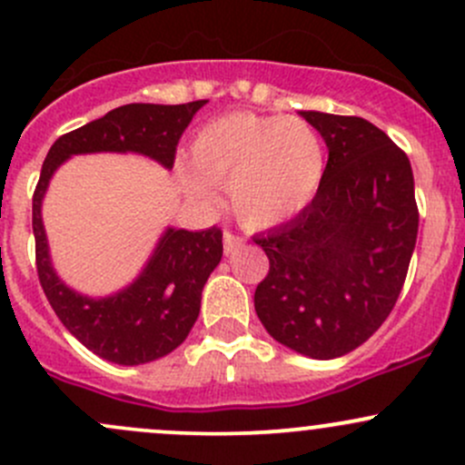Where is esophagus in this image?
I'll use <instances>...</instances> for the list:
<instances>
[{"label": "esophagus", "mask_w": 465, "mask_h": 465, "mask_svg": "<svg viewBox=\"0 0 465 465\" xmlns=\"http://www.w3.org/2000/svg\"><path fill=\"white\" fill-rule=\"evenodd\" d=\"M223 241H224V253H233L238 247L242 245V242H245V238L238 236V233H233V232H224Z\"/></svg>", "instance_id": "34e87169"}]
</instances>
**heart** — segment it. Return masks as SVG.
Here are the masks:
<instances>
[{
	"instance_id": "1",
	"label": "heart",
	"mask_w": 465,
	"mask_h": 465,
	"mask_svg": "<svg viewBox=\"0 0 465 465\" xmlns=\"http://www.w3.org/2000/svg\"><path fill=\"white\" fill-rule=\"evenodd\" d=\"M193 195L229 187L232 209L247 227H272L296 216L319 193L325 149L319 131L301 117L232 114L212 120L192 143Z\"/></svg>"
}]
</instances>
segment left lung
I'll return each instance as SVG.
<instances>
[{
  "label": "left lung",
  "instance_id": "left-lung-1",
  "mask_svg": "<svg viewBox=\"0 0 465 465\" xmlns=\"http://www.w3.org/2000/svg\"><path fill=\"white\" fill-rule=\"evenodd\" d=\"M330 158L319 193L290 223L253 236L270 272L253 307L278 343L312 359L356 350L390 316L419 232L410 160L356 115L301 114Z\"/></svg>",
  "mask_w": 465,
  "mask_h": 465
}]
</instances>
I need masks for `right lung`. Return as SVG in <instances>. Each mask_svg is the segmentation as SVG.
<instances>
[{"instance_id": "add662e5", "label": "right lung", "mask_w": 465, "mask_h": 465, "mask_svg": "<svg viewBox=\"0 0 465 465\" xmlns=\"http://www.w3.org/2000/svg\"><path fill=\"white\" fill-rule=\"evenodd\" d=\"M187 104H124L71 134L60 135L42 164L33 193L35 265L42 290L57 319L93 354L117 365H140L169 354L187 339L200 312L209 273L223 258V232L167 229L138 281L109 298H86L68 290L53 272L42 224V198L53 171L75 153L135 151L171 169L175 146L195 111Z\"/></svg>"}]
</instances>
